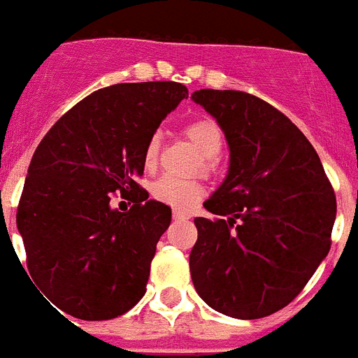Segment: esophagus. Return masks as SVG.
<instances>
[{
  "mask_svg": "<svg viewBox=\"0 0 358 358\" xmlns=\"http://www.w3.org/2000/svg\"><path fill=\"white\" fill-rule=\"evenodd\" d=\"M190 218V214L188 213H181V210H173V220H188Z\"/></svg>",
  "mask_w": 358,
  "mask_h": 358,
  "instance_id": "esophagus-1",
  "label": "esophagus"
}]
</instances>
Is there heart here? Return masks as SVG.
Segmentation results:
<instances>
[{"label": "heart", "mask_w": 358, "mask_h": 358, "mask_svg": "<svg viewBox=\"0 0 358 358\" xmlns=\"http://www.w3.org/2000/svg\"><path fill=\"white\" fill-rule=\"evenodd\" d=\"M182 134L187 136L196 150L203 155L201 168L208 171L213 168V157H216L222 150V131L218 125L207 118L194 120L182 127ZM159 151H161V138L159 134H153L144 148V168L153 171L159 162ZM151 197L162 205H170L173 208H192L203 196V185L197 179H176V177H161L157 179L150 188Z\"/></svg>", "instance_id": "1"}]
</instances>
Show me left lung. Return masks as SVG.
Masks as SVG:
<instances>
[{"instance_id":"8db88e82","label":"left lung","mask_w":358,"mask_h":358,"mask_svg":"<svg viewBox=\"0 0 358 358\" xmlns=\"http://www.w3.org/2000/svg\"><path fill=\"white\" fill-rule=\"evenodd\" d=\"M192 99L218 120L231 150L222 187L196 218L190 273L214 310L257 320L285 308L331 250L336 196L318 153L290 120L240 90Z\"/></svg>"}]
</instances>
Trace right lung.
<instances>
[{"mask_svg":"<svg viewBox=\"0 0 358 358\" xmlns=\"http://www.w3.org/2000/svg\"><path fill=\"white\" fill-rule=\"evenodd\" d=\"M188 88L120 83L73 105L34 151L16 225L36 287L73 318H118L145 294L171 208L136 182L144 148ZM114 193L134 207L120 213Z\"/></svg>","mask_w":358,"mask_h":358,"instance_id":"obj_1","label":"right lung"}]
</instances>
